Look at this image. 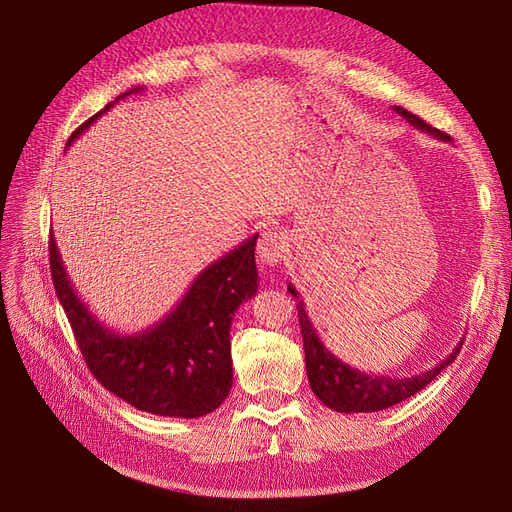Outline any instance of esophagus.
Instances as JSON below:
<instances>
[{
	"label": "esophagus",
	"instance_id": "1",
	"mask_svg": "<svg viewBox=\"0 0 512 512\" xmlns=\"http://www.w3.org/2000/svg\"><path fill=\"white\" fill-rule=\"evenodd\" d=\"M256 254H258V262L262 264V267H277V264L288 254L286 235L279 231H273V228H267V231H264L258 239Z\"/></svg>",
	"mask_w": 512,
	"mask_h": 512
}]
</instances>
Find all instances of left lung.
<instances>
[{"label":"left lung","instance_id":"8db88e82","mask_svg":"<svg viewBox=\"0 0 512 512\" xmlns=\"http://www.w3.org/2000/svg\"><path fill=\"white\" fill-rule=\"evenodd\" d=\"M394 112L400 114L407 122H411L413 127L434 135L436 139H443V142H451V137L447 133L430 127L428 122L400 108V105H394ZM288 292L298 301V324H301L303 334L305 366L311 390L328 409H334L339 413H375L415 396L419 390H424L428 383H432L440 373H443V370L457 358L464 345L462 339L445 360H440L434 368H428L424 373L413 377L396 379L390 375L362 373V370L351 368L349 364L334 356L332 351L326 349V345L317 337V330L309 320L305 303L301 301V296H298L292 284H288Z\"/></svg>","mask_w":512,"mask_h":512}]
</instances>
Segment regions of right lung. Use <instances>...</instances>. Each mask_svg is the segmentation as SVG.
Masks as SVG:
<instances>
[{
	"mask_svg": "<svg viewBox=\"0 0 512 512\" xmlns=\"http://www.w3.org/2000/svg\"><path fill=\"white\" fill-rule=\"evenodd\" d=\"M142 88H129L88 118L67 139V146L114 103ZM256 239L258 235H252L211 262L163 320L133 334H120L99 322L84 305L50 231L52 284L86 366L105 390L139 411L161 417L195 419L216 411L233 387V315L258 292Z\"/></svg>",
	"mask_w": 512,
	"mask_h": 512,
	"instance_id": "add662e5",
	"label": "right lung"
}]
</instances>
